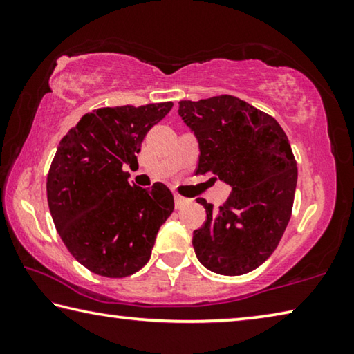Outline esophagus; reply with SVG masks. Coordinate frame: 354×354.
Masks as SVG:
<instances>
[{
    "label": "esophagus",
    "instance_id": "34e87169",
    "mask_svg": "<svg viewBox=\"0 0 354 354\" xmlns=\"http://www.w3.org/2000/svg\"><path fill=\"white\" fill-rule=\"evenodd\" d=\"M189 203H190L189 198H184V196H181V195H175V206H176V209H181L185 205H189Z\"/></svg>",
    "mask_w": 354,
    "mask_h": 354
}]
</instances>
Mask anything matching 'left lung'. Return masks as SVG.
Segmentation results:
<instances>
[{"instance_id": "left-lung-1", "label": "left lung", "mask_w": 354, "mask_h": 354, "mask_svg": "<svg viewBox=\"0 0 354 354\" xmlns=\"http://www.w3.org/2000/svg\"><path fill=\"white\" fill-rule=\"evenodd\" d=\"M178 112L198 140L195 175L212 173L232 189L218 209L196 200L206 221L194 231L195 254L226 277L254 270L277 250L292 215L298 170L289 139L272 115L231 95L179 101Z\"/></svg>"}]
</instances>
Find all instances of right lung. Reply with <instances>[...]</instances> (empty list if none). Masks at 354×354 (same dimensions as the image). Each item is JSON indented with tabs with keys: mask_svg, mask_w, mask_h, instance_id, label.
<instances>
[{
	"mask_svg": "<svg viewBox=\"0 0 354 354\" xmlns=\"http://www.w3.org/2000/svg\"><path fill=\"white\" fill-rule=\"evenodd\" d=\"M173 107H101L64 136L46 178L48 206L65 247L88 270L129 277L145 266L159 227L175 209L170 189L128 183L149 129Z\"/></svg>",
	"mask_w": 354,
	"mask_h": 354,
	"instance_id": "right-lung-1",
	"label": "right lung"
}]
</instances>
